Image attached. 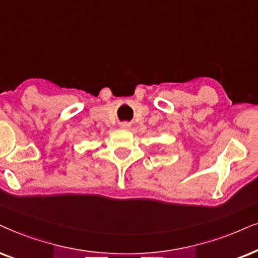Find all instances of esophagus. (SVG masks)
<instances>
[{
  "instance_id": "1",
  "label": "esophagus",
  "mask_w": 258,
  "mask_h": 258,
  "mask_svg": "<svg viewBox=\"0 0 258 258\" xmlns=\"http://www.w3.org/2000/svg\"><path fill=\"white\" fill-rule=\"evenodd\" d=\"M121 127H122V128H128L130 123H128V122H122V123H121Z\"/></svg>"
}]
</instances>
